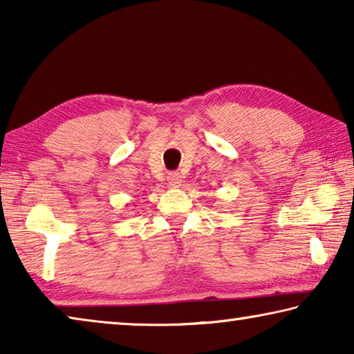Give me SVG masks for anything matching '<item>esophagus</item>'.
I'll use <instances>...</instances> for the list:
<instances>
[{"instance_id":"esophagus-1","label":"esophagus","mask_w":354,"mask_h":354,"mask_svg":"<svg viewBox=\"0 0 354 354\" xmlns=\"http://www.w3.org/2000/svg\"><path fill=\"white\" fill-rule=\"evenodd\" d=\"M167 181H169L171 187H179V185H181L183 178H181V175H179V173L171 171V173H169V176H167Z\"/></svg>"}]
</instances>
